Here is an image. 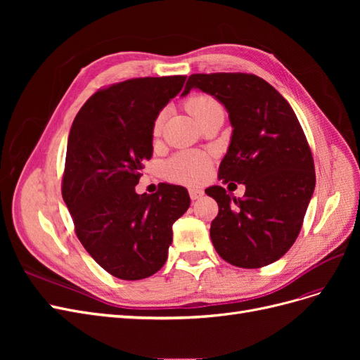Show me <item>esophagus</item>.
<instances>
[{
	"label": "esophagus",
	"mask_w": 360,
	"mask_h": 360,
	"mask_svg": "<svg viewBox=\"0 0 360 360\" xmlns=\"http://www.w3.org/2000/svg\"><path fill=\"white\" fill-rule=\"evenodd\" d=\"M189 195H191V200H198V198H201L202 195H204V191H201V189H198V188H191L189 189Z\"/></svg>",
	"instance_id": "1"
}]
</instances>
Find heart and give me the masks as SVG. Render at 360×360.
<instances>
[{"mask_svg":"<svg viewBox=\"0 0 360 360\" xmlns=\"http://www.w3.org/2000/svg\"><path fill=\"white\" fill-rule=\"evenodd\" d=\"M217 106V102L209 96H193L186 102L188 112L198 120L204 112H207L212 108ZM163 123L162 115H159L153 126V132L158 135L160 132V127ZM167 176L168 179L184 183V184H200L204 180H207L210 174V159L202 153H197V151H183L174 156L167 163Z\"/></svg>","mask_w":360,"mask_h":360,"instance_id":"b5f03b06","label":"heart"}]
</instances>
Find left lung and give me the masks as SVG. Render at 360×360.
<instances>
[{
    "instance_id": "obj_1",
    "label": "left lung",
    "mask_w": 360,
    "mask_h": 360,
    "mask_svg": "<svg viewBox=\"0 0 360 360\" xmlns=\"http://www.w3.org/2000/svg\"><path fill=\"white\" fill-rule=\"evenodd\" d=\"M200 90L222 103L233 127L217 177L245 184L236 198L222 186L205 193L219 213L210 226L226 263L258 269L275 263L296 242L315 188L309 146L290 103L248 73L191 75L181 96Z\"/></svg>"
}]
</instances>
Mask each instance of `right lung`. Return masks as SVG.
<instances>
[{
	"mask_svg": "<svg viewBox=\"0 0 360 360\" xmlns=\"http://www.w3.org/2000/svg\"><path fill=\"white\" fill-rule=\"evenodd\" d=\"M186 76L136 78L94 93L70 127L63 200L76 236L108 274L144 279L168 258L172 224L189 209L188 189L162 183L138 195L143 162L153 156L159 112Z\"/></svg>",
	"mask_w": 360,
	"mask_h": 360,
	"instance_id": "add662e5",
	"label": "right lung"
}]
</instances>
